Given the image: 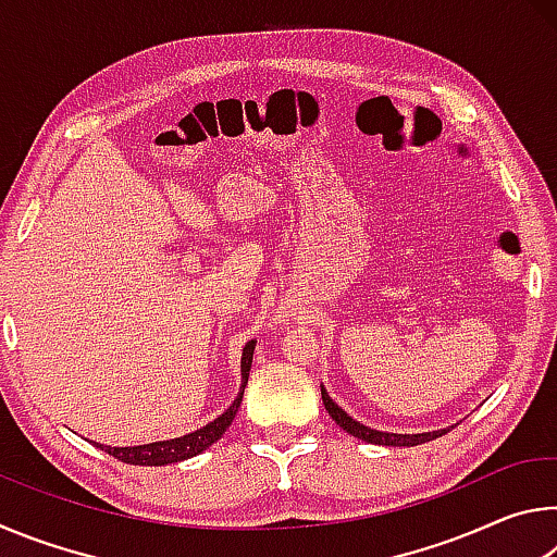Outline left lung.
Masks as SVG:
<instances>
[{
	"instance_id": "obj_1",
	"label": "left lung",
	"mask_w": 557,
	"mask_h": 557,
	"mask_svg": "<svg viewBox=\"0 0 557 557\" xmlns=\"http://www.w3.org/2000/svg\"><path fill=\"white\" fill-rule=\"evenodd\" d=\"M322 400H324V408L332 414V420L336 422L338 428H344L348 435H354L363 442H371V445H385V447H414V445H422V442H430V440H437L445 435L449 430H437V432H422V435H395V432H379V430H371L361 425V422H356L351 414H346L338 405L329 398V393L324 391L322 385Z\"/></svg>"
}]
</instances>
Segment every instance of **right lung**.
Here are the masks:
<instances>
[{
    "label": "right lung",
    "mask_w": 557,
    "mask_h": 557,
    "mask_svg": "<svg viewBox=\"0 0 557 557\" xmlns=\"http://www.w3.org/2000/svg\"><path fill=\"white\" fill-rule=\"evenodd\" d=\"M252 351H256V342H248L243 348V361H240V373H243V383H240V393L238 398L233 400V405L225 410L221 418H215L209 425L191 432V435L176 437V440H166V442H152V445H139V447H102L110 457H115L125 465H139V467H162V465H172V461H182L188 457H196L199 451L206 447H211L215 440H221V435L238 412L240 403H243V393L245 385H248V375H250V366H252Z\"/></svg>",
    "instance_id": "add662e5"
}]
</instances>
